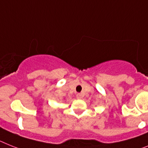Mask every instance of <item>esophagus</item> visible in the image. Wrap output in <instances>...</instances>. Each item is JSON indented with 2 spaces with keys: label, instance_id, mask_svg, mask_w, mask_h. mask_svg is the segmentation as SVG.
I'll return each mask as SVG.
<instances>
[{
  "label": "esophagus",
  "instance_id": "1",
  "mask_svg": "<svg viewBox=\"0 0 148 148\" xmlns=\"http://www.w3.org/2000/svg\"><path fill=\"white\" fill-rule=\"evenodd\" d=\"M76 97H77V99H82V95L80 94V93H77V95H76Z\"/></svg>",
  "mask_w": 148,
  "mask_h": 148
}]
</instances>
